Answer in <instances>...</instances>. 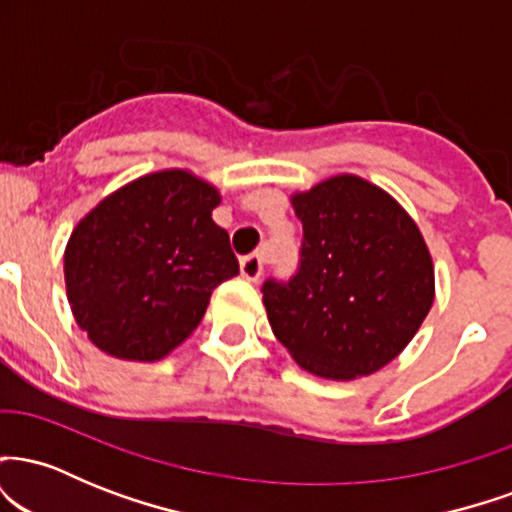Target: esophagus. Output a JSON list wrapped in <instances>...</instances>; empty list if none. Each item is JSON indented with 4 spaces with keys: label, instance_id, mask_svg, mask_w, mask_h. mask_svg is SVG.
Listing matches in <instances>:
<instances>
[{
    "label": "esophagus",
    "instance_id": "esophagus-1",
    "mask_svg": "<svg viewBox=\"0 0 512 512\" xmlns=\"http://www.w3.org/2000/svg\"><path fill=\"white\" fill-rule=\"evenodd\" d=\"M240 274L248 281H257L262 276V257L257 252L250 255H240Z\"/></svg>",
    "mask_w": 512,
    "mask_h": 512
}]
</instances>
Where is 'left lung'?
<instances>
[{"label": "left lung", "mask_w": 512, "mask_h": 512, "mask_svg": "<svg viewBox=\"0 0 512 512\" xmlns=\"http://www.w3.org/2000/svg\"><path fill=\"white\" fill-rule=\"evenodd\" d=\"M221 195L190 170L132 180L76 223L64 284L76 325L105 354L154 363L197 330L211 291L240 272L211 211Z\"/></svg>", "instance_id": "obj_1"}]
</instances>
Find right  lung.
Listing matches in <instances>:
<instances>
[{
    "mask_svg": "<svg viewBox=\"0 0 512 512\" xmlns=\"http://www.w3.org/2000/svg\"><path fill=\"white\" fill-rule=\"evenodd\" d=\"M303 223L289 281L262 286L274 337L327 380H354L404 351L436 296L433 260L414 219L358 175H334L291 197Z\"/></svg>",
    "mask_w": 512,
    "mask_h": 512,
    "instance_id": "right-lung-1",
    "label": "right lung"
}]
</instances>
